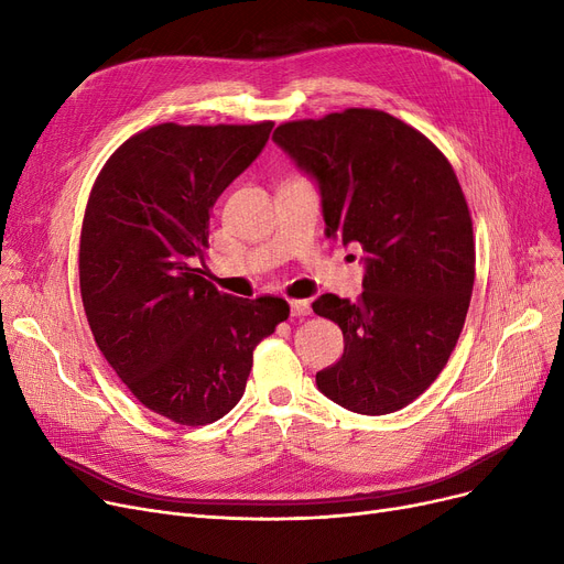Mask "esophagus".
Segmentation results:
<instances>
[{
	"label": "esophagus",
	"mask_w": 564,
	"mask_h": 564,
	"mask_svg": "<svg viewBox=\"0 0 564 564\" xmlns=\"http://www.w3.org/2000/svg\"><path fill=\"white\" fill-rule=\"evenodd\" d=\"M290 313H292V317L311 315V304H308L306 300H292V302H290Z\"/></svg>",
	"instance_id": "obj_1"
}]
</instances>
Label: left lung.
Segmentation results:
<instances>
[{
    "instance_id": "1",
    "label": "left lung",
    "mask_w": 564,
    "mask_h": 564,
    "mask_svg": "<svg viewBox=\"0 0 564 564\" xmlns=\"http://www.w3.org/2000/svg\"><path fill=\"white\" fill-rule=\"evenodd\" d=\"M272 139L317 183L327 237L368 253L359 302H313L345 338L317 389L354 413H393L448 364L470 304L476 242L457 175L425 134L379 109L283 123Z\"/></svg>"
}]
</instances>
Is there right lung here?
Returning a JSON list of instances; mask_svg holds the SVG:
<instances>
[{
  "instance_id": "add662e5",
  "label": "right lung",
  "mask_w": 564,
  "mask_h": 564,
  "mask_svg": "<svg viewBox=\"0 0 564 564\" xmlns=\"http://www.w3.org/2000/svg\"><path fill=\"white\" fill-rule=\"evenodd\" d=\"M274 123H162L102 166L79 237L88 327L132 395L181 425L215 423L240 402L256 345L288 319L279 297L237 300L196 264L210 210L264 148Z\"/></svg>"
}]
</instances>
